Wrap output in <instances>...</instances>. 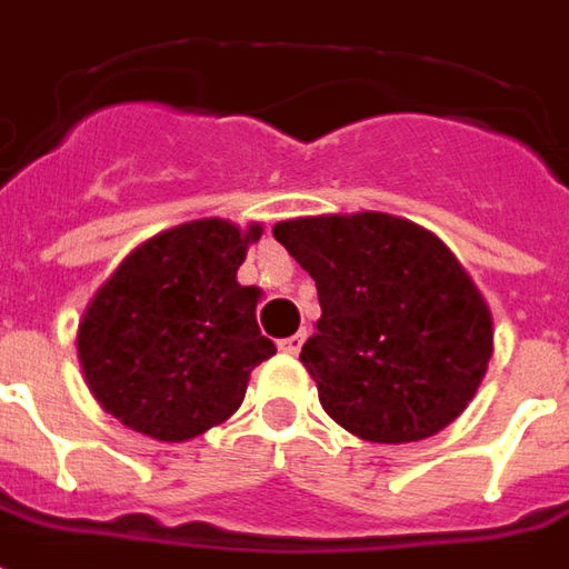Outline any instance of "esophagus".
I'll list each match as a JSON object with an SVG mask.
<instances>
[{"label":"esophagus","mask_w":569,"mask_h":569,"mask_svg":"<svg viewBox=\"0 0 569 569\" xmlns=\"http://www.w3.org/2000/svg\"><path fill=\"white\" fill-rule=\"evenodd\" d=\"M306 342V333L300 330V333H293V337H284V340H278V349L284 352V356H297L300 349H303Z\"/></svg>","instance_id":"34e87169"}]
</instances>
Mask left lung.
<instances>
[{
    "mask_svg": "<svg viewBox=\"0 0 569 569\" xmlns=\"http://www.w3.org/2000/svg\"><path fill=\"white\" fill-rule=\"evenodd\" d=\"M316 278V333L300 361L346 432L407 445L469 407L493 356V318L453 251L380 211L297 217L272 227Z\"/></svg>",
    "mask_w": 569,
    "mask_h": 569,
    "instance_id": "8db88e82",
    "label": "left lung"
}]
</instances>
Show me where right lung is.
Listing matches in <instances>:
<instances>
[{
  "label": "right lung",
  "mask_w": 569,
  "mask_h": 569,
  "mask_svg": "<svg viewBox=\"0 0 569 569\" xmlns=\"http://www.w3.org/2000/svg\"><path fill=\"white\" fill-rule=\"evenodd\" d=\"M260 223L204 217L164 229L124 257L76 333L100 407L156 441H189L229 420L251 370L276 356L257 325V288L239 266Z\"/></svg>",
  "instance_id": "1"
}]
</instances>
